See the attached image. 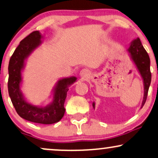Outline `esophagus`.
<instances>
[{
  "label": "esophagus",
  "instance_id": "34e87169",
  "mask_svg": "<svg viewBox=\"0 0 158 158\" xmlns=\"http://www.w3.org/2000/svg\"><path fill=\"white\" fill-rule=\"evenodd\" d=\"M90 76V72L87 69H82L80 71V77L83 78H89Z\"/></svg>",
  "mask_w": 158,
  "mask_h": 158
}]
</instances>
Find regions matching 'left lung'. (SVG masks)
Here are the masks:
<instances>
[{"instance_id":"left-lung-1","label":"left lung","mask_w":158,"mask_h":158,"mask_svg":"<svg viewBox=\"0 0 158 158\" xmlns=\"http://www.w3.org/2000/svg\"><path fill=\"white\" fill-rule=\"evenodd\" d=\"M127 52L143 80L144 93L143 101L140 106V108H142L146 102L148 91L151 84L152 74L150 72V59L138 37L131 42L130 47L127 49ZM93 107L95 109V102H93Z\"/></svg>"}]
</instances>
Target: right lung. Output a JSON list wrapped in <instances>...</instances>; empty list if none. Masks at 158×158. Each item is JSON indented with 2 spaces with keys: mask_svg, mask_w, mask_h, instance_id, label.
<instances>
[{
  "mask_svg": "<svg viewBox=\"0 0 158 158\" xmlns=\"http://www.w3.org/2000/svg\"><path fill=\"white\" fill-rule=\"evenodd\" d=\"M43 36L39 31H33L20 41L9 63L8 90L13 105L20 117L33 123L51 124L60 121L65 109L64 103L69 87L77 81L76 77L61 78L56 81L51 93V101L45 106L28 102L22 92V73L28 56L43 43Z\"/></svg>",
  "mask_w": 158,
  "mask_h": 158,
  "instance_id": "obj_1",
  "label": "right lung"
}]
</instances>
